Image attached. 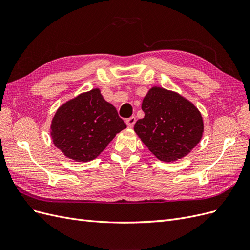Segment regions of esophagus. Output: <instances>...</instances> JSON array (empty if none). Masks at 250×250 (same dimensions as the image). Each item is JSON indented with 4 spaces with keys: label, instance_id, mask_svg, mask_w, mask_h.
Masks as SVG:
<instances>
[{
    "label": "esophagus",
    "instance_id": "esophagus-1",
    "mask_svg": "<svg viewBox=\"0 0 250 250\" xmlns=\"http://www.w3.org/2000/svg\"><path fill=\"white\" fill-rule=\"evenodd\" d=\"M135 121H137V119H135V117H130L129 119H127L126 120V125L129 127V128H131V127H133V125L135 124Z\"/></svg>",
    "mask_w": 250,
    "mask_h": 250
}]
</instances>
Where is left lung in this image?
<instances>
[{"label":"left lung","mask_w":250,"mask_h":250,"mask_svg":"<svg viewBox=\"0 0 250 250\" xmlns=\"http://www.w3.org/2000/svg\"><path fill=\"white\" fill-rule=\"evenodd\" d=\"M145 117L134 131L150 152L162 162H175L188 155L201 141V112L187 98L161 86L149 88L142 102Z\"/></svg>","instance_id":"8db88e82"}]
</instances>
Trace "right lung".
Returning a JSON list of instances; mask_svg holds the SVG:
<instances>
[{
  "label": "right lung",
  "instance_id": "right-lung-1",
  "mask_svg": "<svg viewBox=\"0 0 250 250\" xmlns=\"http://www.w3.org/2000/svg\"><path fill=\"white\" fill-rule=\"evenodd\" d=\"M125 128L116 107L95 87L60 105L51 121L50 135L65 157L85 163L99 156Z\"/></svg>",
  "mask_w": 250,
  "mask_h": 250
}]
</instances>
